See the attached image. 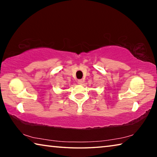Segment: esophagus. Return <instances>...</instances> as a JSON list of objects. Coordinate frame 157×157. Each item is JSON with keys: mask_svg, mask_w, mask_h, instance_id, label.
I'll return each instance as SVG.
<instances>
[{"mask_svg": "<svg viewBox=\"0 0 157 157\" xmlns=\"http://www.w3.org/2000/svg\"><path fill=\"white\" fill-rule=\"evenodd\" d=\"M78 84H82L83 83V82H84V79H78Z\"/></svg>", "mask_w": 157, "mask_h": 157, "instance_id": "1", "label": "esophagus"}]
</instances>
